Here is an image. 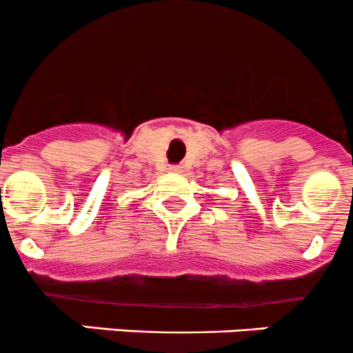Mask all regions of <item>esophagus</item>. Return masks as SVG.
<instances>
[{
  "label": "esophagus",
  "mask_w": 353,
  "mask_h": 353,
  "mask_svg": "<svg viewBox=\"0 0 353 353\" xmlns=\"http://www.w3.org/2000/svg\"><path fill=\"white\" fill-rule=\"evenodd\" d=\"M173 172H180V168H176V166H175V168H173Z\"/></svg>",
  "instance_id": "1"
}]
</instances>
